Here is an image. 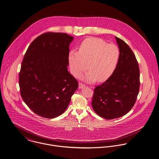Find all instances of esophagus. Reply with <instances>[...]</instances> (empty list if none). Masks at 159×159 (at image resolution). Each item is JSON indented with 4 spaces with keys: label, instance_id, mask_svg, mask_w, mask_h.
Instances as JSON below:
<instances>
[{
    "label": "esophagus",
    "instance_id": "obj_1",
    "mask_svg": "<svg viewBox=\"0 0 159 159\" xmlns=\"http://www.w3.org/2000/svg\"><path fill=\"white\" fill-rule=\"evenodd\" d=\"M85 86H86L85 84H83L82 83H79V88L80 89H82V88H83V87H84Z\"/></svg>",
    "mask_w": 159,
    "mask_h": 159
}]
</instances>
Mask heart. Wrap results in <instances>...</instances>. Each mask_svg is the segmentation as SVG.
Returning a JSON list of instances; mask_svg holds the SVG:
<instances>
[{
  "instance_id": "1",
  "label": "heart",
  "mask_w": 159,
  "mask_h": 159,
  "mask_svg": "<svg viewBox=\"0 0 159 159\" xmlns=\"http://www.w3.org/2000/svg\"><path fill=\"white\" fill-rule=\"evenodd\" d=\"M120 57V51L116 45L107 44L99 38H91L81 43L78 52H70L68 62L71 73L75 77L80 78L88 67L89 69L83 75V79L87 83H93L97 80L102 82L114 73Z\"/></svg>"
}]
</instances>
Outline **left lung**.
Returning <instances> with one entry per match:
<instances>
[{
    "label": "left lung",
    "instance_id": "1",
    "mask_svg": "<svg viewBox=\"0 0 159 159\" xmlns=\"http://www.w3.org/2000/svg\"><path fill=\"white\" fill-rule=\"evenodd\" d=\"M120 57L116 70L94 89L92 106L101 117L111 120L126 115L133 107L140 88V70L129 45L116 37Z\"/></svg>",
    "mask_w": 159,
    "mask_h": 159
}]
</instances>
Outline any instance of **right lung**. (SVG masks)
I'll return each mask as SVG.
<instances>
[{
    "mask_svg": "<svg viewBox=\"0 0 159 159\" xmlns=\"http://www.w3.org/2000/svg\"><path fill=\"white\" fill-rule=\"evenodd\" d=\"M73 40L66 33H45L31 43L24 55L19 76L20 95L39 116L53 118L63 114L78 87L67 69Z\"/></svg>",
    "mask_w": 159,
    "mask_h": 159,
    "instance_id": "right-lung-1",
    "label": "right lung"
}]
</instances>
